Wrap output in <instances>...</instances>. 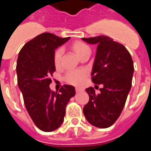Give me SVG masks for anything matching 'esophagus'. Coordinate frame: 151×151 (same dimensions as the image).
<instances>
[{
  "label": "esophagus",
  "mask_w": 151,
  "mask_h": 151,
  "mask_svg": "<svg viewBox=\"0 0 151 151\" xmlns=\"http://www.w3.org/2000/svg\"><path fill=\"white\" fill-rule=\"evenodd\" d=\"M82 89H81V88H76V91L77 92V93H78V92H80V91H82Z\"/></svg>",
  "instance_id": "esophagus-1"
}]
</instances>
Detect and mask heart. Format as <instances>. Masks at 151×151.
Returning <instances> with one entry per match:
<instances>
[{"label":"heart","mask_w":151,"mask_h":151,"mask_svg":"<svg viewBox=\"0 0 151 151\" xmlns=\"http://www.w3.org/2000/svg\"><path fill=\"white\" fill-rule=\"evenodd\" d=\"M71 48L79 58H81L85 54L90 53V47L86 44L83 43L82 41L74 42L71 45ZM63 54V50L62 48L57 49L54 53V61L57 67L60 65ZM86 76H87V72L85 70L76 69V70H73V71H70L66 73L65 78H66V82H69V84L76 85V86H80L83 83Z\"/></svg>","instance_id":"heart-1"}]
</instances>
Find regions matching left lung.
<instances>
[{
  "label": "left lung",
  "mask_w": 151,
  "mask_h": 151,
  "mask_svg": "<svg viewBox=\"0 0 151 151\" xmlns=\"http://www.w3.org/2000/svg\"><path fill=\"white\" fill-rule=\"evenodd\" d=\"M97 45L92 67V82L102 84L99 94L92 87L85 89L89 101L83 108L85 118L91 125L106 129L120 116L132 88L134 65L131 54L120 43L107 36L82 38Z\"/></svg>",
  "instance_id": "8db88e82"
}]
</instances>
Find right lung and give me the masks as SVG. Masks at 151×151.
<instances>
[{
  "label": "right lung",
  "mask_w": 151,
  "mask_h": 151,
  "mask_svg": "<svg viewBox=\"0 0 151 151\" xmlns=\"http://www.w3.org/2000/svg\"><path fill=\"white\" fill-rule=\"evenodd\" d=\"M70 38H60L45 32L22 47L17 63V82L24 104L35 125L43 132L56 130L63 122L66 106L75 96V88L64 85L59 92L52 91L50 78L56 70L55 50Z\"/></svg>",
  "instance_id": "obj_1"
}]
</instances>
